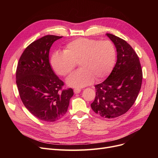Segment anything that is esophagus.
<instances>
[{"mask_svg": "<svg viewBox=\"0 0 158 158\" xmlns=\"http://www.w3.org/2000/svg\"><path fill=\"white\" fill-rule=\"evenodd\" d=\"M80 91H81L80 88H75L74 89V92L75 94H79L80 92Z\"/></svg>", "mask_w": 158, "mask_h": 158, "instance_id": "1", "label": "esophagus"}]
</instances>
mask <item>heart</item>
Instances as JSON below:
<instances>
[{"mask_svg": "<svg viewBox=\"0 0 158 158\" xmlns=\"http://www.w3.org/2000/svg\"><path fill=\"white\" fill-rule=\"evenodd\" d=\"M116 60V48L111 41L78 38L66 44L63 52H55L51 64L57 74L64 77L78 63L80 69L70 76L67 84L83 87L92 84L94 79L99 82L107 78Z\"/></svg>", "mask_w": 158, "mask_h": 158, "instance_id": "b5f03b06", "label": "heart"}]
</instances>
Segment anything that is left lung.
Here are the masks:
<instances>
[{
    "instance_id": "left-lung-1",
    "label": "left lung",
    "mask_w": 158,
    "mask_h": 158,
    "mask_svg": "<svg viewBox=\"0 0 158 158\" xmlns=\"http://www.w3.org/2000/svg\"><path fill=\"white\" fill-rule=\"evenodd\" d=\"M115 45L117 60L108 78L95 85L93 111L102 117L115 118L127 113L135 103L141 88L142 70L132 47L121 38L106 34Z\"/></svg>"
}]
</instances>
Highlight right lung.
<instances>
[{
  "label": "right lung",
  "instance_id": "1",
  "mask_svg": "<svg viewBox=\"0 0 158 158\" xmlns=\"http://www.w3.org/2000/svg\"><path fill=\"white\" fill-rule=\"evenodd\" d=\"M61 36L47 35L32 42L19 59L16 82L22 103L40 120L55 122L64 117L73 89H63L64 82L52 70L49 54Z\"/></svg>",
  "mask_w": 158,
  "mask_h": 158
}]
</instances>
